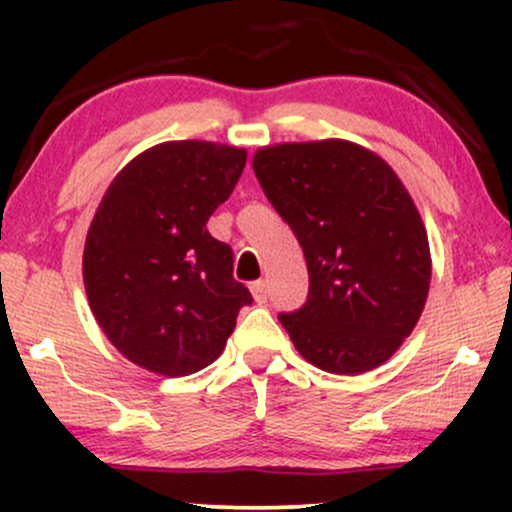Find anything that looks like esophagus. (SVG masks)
I'll list each match as a JSON object with an SVG mask.
<instances>
[{
	"instance_id": "34e87169",
	"label": "esophagus",
	"mask_w": 512,
	"mask_h": 512,
	"mask_svg": "<svg viewBox=\"0 0 512 512\" xmlns=\"http://www.w3.org/2000/svg\"><path fill=\"white\" fill-rule=\"evenodd\" d=\"M250 291H252V298H255V303L267 301V281H264V279L252 281Z\"/></svg>"
}]
</instances>
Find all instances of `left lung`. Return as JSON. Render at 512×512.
<instances>
[{
  "label": "left lung",
  "mask_w": 512,
  "mask_h": 512,
  "mask_svg": "<svg viewBox=\"0 0 512 512\" xmlns=\"http://www.w3.org/2000/svg\"><path fill=\"white\" fill-rule=\"evenodd\" d=\"M252 168L308 262V301L279 315L298 354L337 375L383 366L431 286L426 226L407 187L346 139L262 146Z\"/></svg>",
  "instance_id": "obj_1"
}]
</instances>
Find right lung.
I'll return each instance as SVG.
<instances>
[{
	"mask_svg": "<svg viewBox=\"0 0 512 512\" xmlns=\"http://www.w3.org/2000/svg\"><path fill=\"white\" fill-rule=\"evenodd\" d=\"M248 151L185 139L151 146L115 175L88 226L91 313L122 356L180 378L221 356L250 291L233 250L207 231Z\"/></svg>",
	"mask_w": 512,
	"mask_h": 512,
	"instance_id": "obj_1",
	"label": "right lung"
}]
</instances>
